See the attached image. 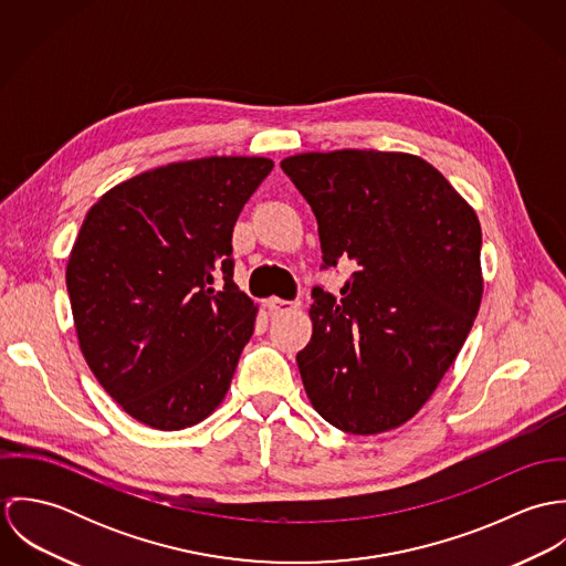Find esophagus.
<instances>
[{
	"mask_svg": "<svg viewBox=\"0 0 566 566\" xmlns=\"http://www.w3.org/2000/svg\"><path fill=\"white\" fill-rule=\"evenodd\" d=\"M296 307H301V303H298V301L268 298V310H270L272 314H287V312H292V310H296Z\"/></svg>",
	"mask_w": 566,
	"mask_h": 566,
	"instance_id": "obj_1",
	"label": "esophagus"
}]
</instances>
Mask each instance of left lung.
<instances>
[{"mask_svg": "<svg viewBox=\"0 0 566 566\" xmlns=\"http://www.w3.org/2000/svg\"><path fill=\"white\" fill-rule=\"evenodd\" d=\"M310 202L323 268L350 261L339 298L314 287V333L296 355L305 392L333 427H401L438 388L478 318L482 227L427 161L335 150L281 161Z\"/></svg>", "mask_w": 566, "mask_h": 566, "instance_id": "1", "label": "left lung"}]
</instances>
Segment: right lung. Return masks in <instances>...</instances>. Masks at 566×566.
<instances>
[{
    "instance_id": "1",
    "label": "right lung",
    "mask_w": 566,
    "mask_h": 566,
    "mask_svg": "<svg viewBox=\"0 0 566 566\" xmlns=\"http://www.w3.org/2000/svg\"><path fill=\"white\" fill-rule=\"evenodd\" d=\"M272 167L169 163L108 189L82 222L65 274L82 355L113 401L153 429L191 427L229 392L256 318L233 281V227Z\"/></svg>"
}]
</instances>
